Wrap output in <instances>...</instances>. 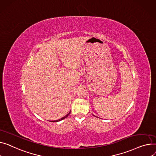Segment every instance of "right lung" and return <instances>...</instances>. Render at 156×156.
<instances>
[{
	"label": "right lung",
	"instance_id": "add662e5",
	"mask_svg": "<svg viewBox=\"0 0 156 156\" xmlns=\"http://www.w3.org/2000/svg\"><path fill=\"white\" fill-rule=\"evenodd\" d=\"M70 113V112L67 115H66L65 116H63V118H60V119H59V120H55V121H49V122H60V121H61V120H63V119H65L66 118H67L69 115V114Z\"/></svg>",
	"mask_w": 156,
	"mask_h": 156
}]
</instances>
